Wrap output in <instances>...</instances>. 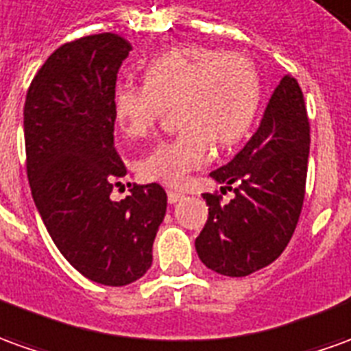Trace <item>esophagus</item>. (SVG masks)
I'll use <instances>...</instances> for the list:
<instances>
[{
	"instance_id": "34e87169",
	"label": "esophagus",
	"mask_w": 351,
	"mask_h": 351,
	"mask_svg": "<svg viewBox=\"0 0 351 351\" xmlns=\"http://www.w3.org/2000/svg\"><path fill=\"white\" fill-rule=\"evenodd\" d=\"M181 199H183V193H181V191H168V202H170V204H176V202Z\"/></svg>"
}]
</instances>
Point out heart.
<instances>
[{
    "instance_id": "1",
    "label": "heart",
    "mask_w": 351,
    "mask_h": 351,
    "mask_svg": "<svg viewBox=\"0 0 351 351\" xmlns=\"http://www.w3.org/2000/svg\"><path fill=\"white\" fill-rule=\"evenodd\" d=\"M260 76L245 53L206 45L166 51L145 69V84H120L114 114L122 132L145 137L166 108L176 106L181 132L154 145L139 160V173L152 181L180 185L206 164L212 143L231 147L250 130L260 106Z\"/></svg>"
}]
</instances>
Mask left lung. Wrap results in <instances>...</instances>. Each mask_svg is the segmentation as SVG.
<instances>
[{"instance_id":"1","label":"left lung","mask_w":351,"mask_h":351,"mask_svg":"<svg viewBox=\"0 0 351 351\" xmlns=\"http://www.w3.org/2000/svg\"><path fill=\"white\" fill-rule=\"evenodd\" d=\"M309 156V118L296 78L275 88L262 124L226 166L210 176L233 191L204 193L208 219L195 241L200 262L227 277H246L273 263L300 219Z\"/></svg>"}]
</instances>
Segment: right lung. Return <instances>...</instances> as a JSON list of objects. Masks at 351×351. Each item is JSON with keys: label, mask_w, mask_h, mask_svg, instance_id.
I'll use <instances>...</instances> for the list:
<instances>
[{"label": "right lung", "mask_w": 351, "mask_h": 351, "mask_svg": "<svg viewBox=\"0 0 351 351\" xmlns=\"http://www.w3.org/2000/svg\"><path fill=\"white\" fill-rule=\"evenodd\" d=\"M130 51L112 32L62 43L24 101L26 173L47 233L74 269L108 287L151 267L168 200L158 183L110 199L128 171L114 149V89Z\"/></svg>", "instance_id": "1"}]
</instances>
